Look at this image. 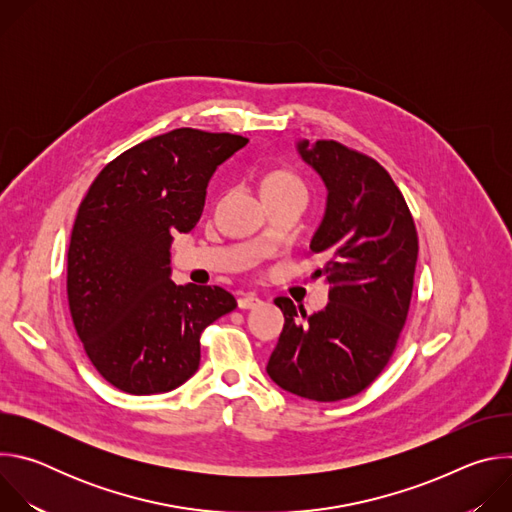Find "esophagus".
<instances>
[{
  "label": "esophagus",
  "mask_w": 512,
  "mask_h": 512,
  "mask_svg": "<svg viewBox=\"0 0 512 512\" xmlns=\"http://www.w3.org/2000/svg\"><path fill=\"white\" fill-rule=\"evenodd\" d=\"M237 304H239V308H241V310H253V308L261 306V304H263V300H261V298H257L255 294H249V296L239 298V300H237Z\"/></svg>",
  "instance_id": "1"
}]
</instances>
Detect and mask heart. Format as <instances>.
Returning <instances> with one entry per match:
<instances>
[{
    "label": "heart",
    "mask_w": 512,
    "mask_h": 512,
    "mask_svg": "<svg viewBox=\"0 0 512 512\" xmlns=\"http://www.w3.org/2000/svg\"><path fill=\"white\" fill-rule=\"evenodd\" d=\"M259 192L265 200L283 194H306V186L300 176L285 168H269L259 176Z\"/></svg>",
    "instance_id": "obj_1"
}]
</instances>
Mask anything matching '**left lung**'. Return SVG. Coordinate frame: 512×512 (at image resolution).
<instances>
[{"instance_id":"8db88e82","label":"left lung","mask_w":512,"mask_h":512,"mask_svg":"<svg viewBox=\"0 0 512 512\" xmlns=\"http://www.w3.org/2000/svg\"><path fill=\"white\" fill-rule=\"evenodd\" d=\"M298 152L328 190L310 249L326 261L314 275L330 283V302L306 316L275 298L285 324L267 375L287 393L328 403L364 391L387 367L407 320L419 243L401 190L377 160L334 139H304Z\"/></svg>"}]
</instances>
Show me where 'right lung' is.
<instances>
[{
  "label": "right lung",
  "instance_id": "right-lung-1",
  "mask_svg": "<svg viewBox=\"0 0 512 512\" xmlns=\"http://www.w3.org/2000/svg\"><path fill=\"white\" fill-rule=\"evenodd\" d=\"M247 137L180 127L109 162L83 198L70 235L72 324L99 375L129 395L166 393L200 364V334L237 308L218 285L170 279L174 233L204 208L214 170Z\"/></svg>",
  "mask_w": 512,
  "mask_h": 512
}]
</instances>
